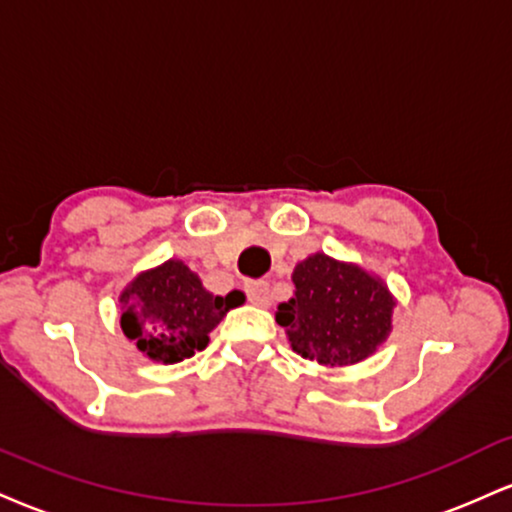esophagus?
<instances>
[{
	"instance_id": "esophagus-1",
	"label": "esophagus",
	"mask_w": 512,
	"mask_h": 512,
	"mask_svg": "<svg viewBox=\"0 0 512 512\" xmlns=\"http://www.w3.org/2000/svg\"><path fill=\"white\" fill-rule=\"evenodd\" d=\"M245 295L252 305L257 307H267L272 303V293H269V283L267 281H245Z\"/></svg>"
}]
</instances>
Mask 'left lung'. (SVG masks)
Instances as JSON below:
<instances>
[{
	"label": "left lung",
	"mask_w": 512,
	"mask_h": 512,
	"mask_svg": "<svg viewBox=\"0 0 512 512\" xmlns=\"http://www.w3.org/2000/svg\"><path fill=\"white\" fill-rule=\"evenodd\" d=\"M295 295L276 310L298 355L319 365H355L391 331L393 295L355 264L307 257L293 272Z\"/></svg>",
	"instance_id": "left-lung-1"
}]
</instances>
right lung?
<instances>
[{
    "label": "right lung",
    "instance_id": "obj_1",
    "mask_svg": "<svg viewBox=\"0 0 512 512\" xmlns=\"http://www.w3.org/2000/svg\"><path fill=\"white\" fill-rule=\"evenodd\" d=\"M236 303L202 288L183 262L169 260L140 274L121 295V329L147 357L174 362L205 350L209 331Z\"/></svg>",
    "mask_w": 512,
    "mask_h": 512
}]
</instances>
